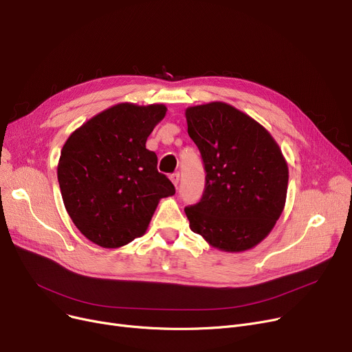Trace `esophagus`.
<instances>
[{"mask_svg":"<svg viewBox=\"0 0 352 352\" xmlns=\"http://www.w3.org/2000/svg\"><path fill=\"white\" fill-rule=\"evenodd\" d=\"M170 179H171V182L174 184V186L177 187V186H178V182H179V174H178V173L171 174V175H170Z\"/></svg>","mask_w":352,"mask_h":352,"instance_id":"34e87169","label":"esophagus"}]
</instances>
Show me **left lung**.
<instances>
[{
    "label": "left lung",
    "mask_w": 352,
    "mask_h": 352,
    "mask_svg": "<svg viewBox=\"0 0 352 352\" xmlns=\"http://www.w3.org/2000/svg\"><path fill=\"white\" fill-rule=\"evenodd\" d=\"M186 118L207 174L199 202L184 210L190 228L223 251L255 247L285 206L288 165L278 144L226 102L190 107Z\"/></svg>",
    "instance_id": "left-lung-1"
}]
</instances>
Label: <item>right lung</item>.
<instances>
[{
  "mask_svg": "<svg viewBox=\"0 0 352 352\" xmlns=\"http://www.w3.org/2000/svg\"><path fill=\"white\" fill-rule=\"evenodd\" d=\"M162 104H117L65 141L57 168L65 210L84 236L118 248L144 235L161 198L175 194L145 148L165 117Z\"/></svg>",
  "mask_w": 352,
  "mask_h": 352,
  "instance_id": "add662e5",
  "label": "right lung"
}]
</instances>
